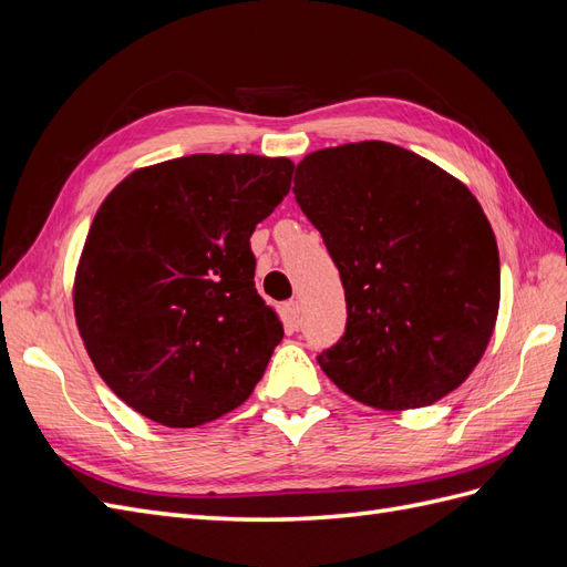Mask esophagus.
<instances>
[{
  "instance_id": "obj_1",
  "label": "esophagus",
  "mask_w": 567,
  "mask_h": 567,
  "mask_svg": "<svg viewBox=\"0 0 567 567\" xmlns=\"http://www.w3.org/2000/svg\"><path fill=\"white\" fill-rule=\"evenodd\" d=\"M284 312L290 326H300V302L298 300H288L284 305Z\"/></svg>"
}]
</instances>
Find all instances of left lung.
Returning <instances> with one entry per match:
<instances>
[{"instance_id": "1", "label": "left lung", "mask_w": 567, "mask_h": 567, "mask_svg": "<svg viewBox=\"0 0 567 567\" xmlns=\"http://www.w3.org/2000/svg\"><path fill=\"white\" fill-rule=\"evenodd\" d=\"M293 194L346 288V333L317 357L323 373L383 411L456 390L499 312V250L475 196L388 142L310 153Z\"/></svg>"}]
</instances>
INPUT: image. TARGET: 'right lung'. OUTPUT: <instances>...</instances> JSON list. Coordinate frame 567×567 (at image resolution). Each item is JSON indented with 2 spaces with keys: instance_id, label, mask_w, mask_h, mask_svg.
Here are the masks:
<instances>
[{
  "instance_id": "right-lung-1",
  "label": "right lung",
  "mask_w": 567,
  "mask_h": 567,
  "mask_svg": "<svg viewBox=\"0 0 567 567\" xmlns=\"http://www.w3.org/2000/svg\"><path fill=\"white\" fill-rule=\"evenodd\" d=\"M293 167L196 153L136 169L101 203L75 319L101 379L142 416L196 427L241 406L262 379L284 323L255 288L250 236Z\"/></svg>"
}]
</instances>
